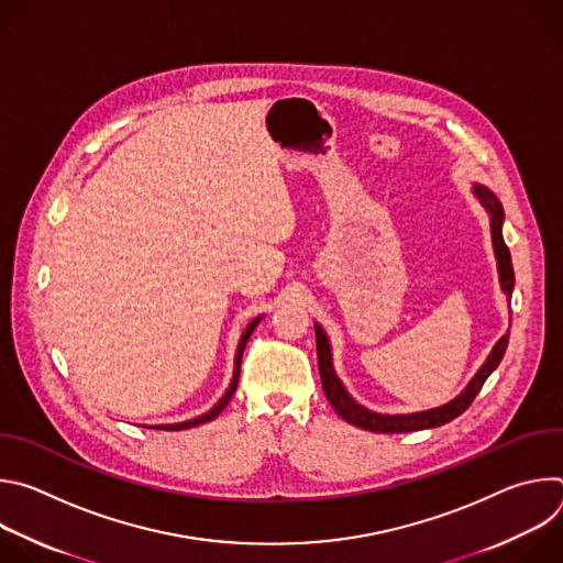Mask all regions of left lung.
Masks as SVG:
<instances>
[{
  "label": "left lung",
  "instance_id": "left-lung-1",
  "mask_svg": "<svg viewBox=\"0 0 563 563\" xmlns=\"http://www.w3.org/2000/svg\"><path fill=\"white\" fill-rule=\"evenodd\" d=\"M472 194L474 198L481 202V207L486 209V213L490 216V233H493V247H495V258H497V272H499V285L501 291L510 298L512 289H515V272H512V258H510V250L504 243V207L499 202V198L486 187L472 183ZM313 332H316V352H318V372H320V383H323V391L328 396V400L332 404V408L336 410V415L361 428V430H369V432H380V434H398V432H417V430H430V428H439L450 423L452 419H456L459 415H463L470 404L474 400V396L478 394V389L484 387L486 378L499 367L506 347H508V334H504L493 352L488 354V358L484 361L476 369V374L470 378V383L463 387V391L459 396H454L448 404L432 408V410H423V412H410V415H380V412H372L365 406H361L358 400H354V396L345 389L343 380L336 376L334 369V361H332V345L330 339L325 334V330L320 328L318 323H313Z\"/></svg>",
  "mask_w": 563,
  "mask_h": 563
}]
</instances>
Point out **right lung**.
Wrapping results in <instances>:
<instances>
[{"mask_svg": "<svg viewBox=\"0 0 563 563\" xmlns=\"http://www.w3.org/2000/svg\"><path fill=\"white\" fill-rule=\"evenodd\" d=\"M263 316L265 313H261V316H256L252 323L245 328V332H243V336H240V341H238V350H235V358H233V376H231V383H229V387H227V391L220 396V400L218 404L209 410V412H205V415H200V417H196V419H189V421H183V423H167V426H151L153 430H172V432H178V430H189V428H196V426H202V423H207V421H213L224 408H227V404L231 400V396H233V391H235V387H238V378H240V361H243V352H245V345H247V341H250V336H252V332L256 330V325L261 323L263 320Z\"/></svg>", "mask_w": 563, "mask_h": 563, "instance_id": "1", "label": "right lung"}]
</instances>
